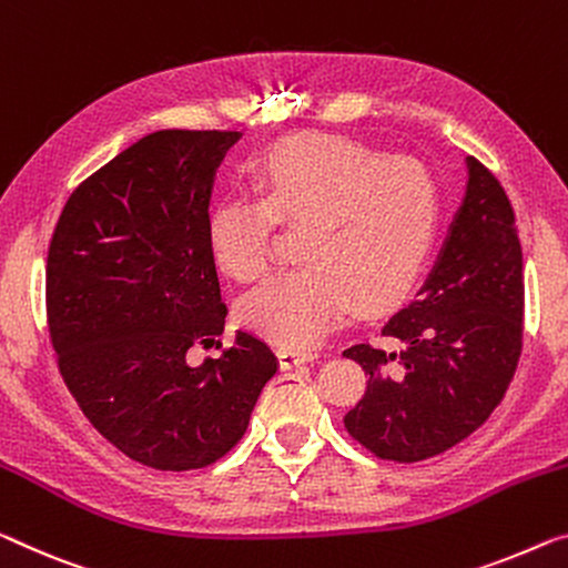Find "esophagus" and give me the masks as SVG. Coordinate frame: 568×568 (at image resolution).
I'll return each instance as SVG.
<instances>
[{"label": "esophagus", "mask_w": 568, "mask_h": 568, "mask_svg": "<svg viewBox=\"0 0 568 568\" xmlns=\"http://www.w3.org/2000/svg\"><path fill=\"white\" fill-rule=\"evenodd\" d=\"M278 357H282V368H294V365H302V363H310L317 357V353L314 351H302V347H282V353H278Z\"/></svg>", "instance_id": "34e87169"}]
</instances>
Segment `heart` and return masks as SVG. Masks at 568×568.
<instances>
[{"instance_id":"1","label":"heart","mask_w":568,"mask_h":568,"mask_svg":"<svg viewBox=\"0 0 568 568\" xmlns=\"http://www.w3.org/2000/svg\"><path fill=\"white\" fill-rule=\"evenodd\" d=\"M256 195L215 203L211 248L225 272L258 282L278 261V231L302 229L307 258L243 300V320L286 345H312L355 302L378 307L424 272L439 229L442 195L416 156H388L337 134L294 136L254 168Z\"/></svg>"}]
</instances>
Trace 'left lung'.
<instances>
[{
	"instance_id": "left-lung-1",
	"label": "left lung",
	"mask_w": 568,
	"mask_h": 568,
	"mask_svg": "<svg viewBox=\"0 0 568 568\" xmlns=\"http://www.w3.org/2000/svg\"><path fill=\"white\" fill-rule=\"evenodd\" d=\"M467 195L432 274L381 335L343 353L368 375L345 429L381 459L442 455L487 422L523 351V248L500 180L467 156Z\"/></svg>"
}]
</instances>
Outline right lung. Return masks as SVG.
Returning <instances> with one entry per match:
<instances>
[{"mask_svg":"<svg viewBox=\"0 0 568 568\" xmlns=\"http://www.w3.org/2000/svg\"><path fill=\"white\" fill-rule=\"evenodd\" d=\"M239 132L164 129L95 170L65 200L45 268L50 343L95 432L162 473L215 465L246 434L278 371L225 307L207 239L215 170Z\"/></svg>","mask_w":568,"mask_h":568,"instance_id":"right-lung-1","label":"right lung"}]
</instances>
